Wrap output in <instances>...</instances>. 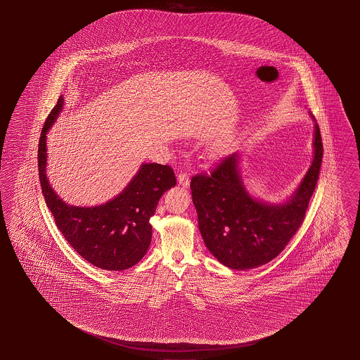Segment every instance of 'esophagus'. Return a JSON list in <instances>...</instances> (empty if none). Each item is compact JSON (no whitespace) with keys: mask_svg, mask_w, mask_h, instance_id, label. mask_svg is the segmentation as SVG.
<instances>
[{"mask_svg":"<svg viewBox=\"0 0 360 360\" xmlns=\"http://www.w3.org/2000/svg\"><path fill=\"white\" fill-rule=\"evenodd\" d=\"M177 181H179V184H180L183 188H188L190 184L189 175H188V174H185V172H183V174H179V176H177Z\"/></svg>","mask_w":360,"mask_h":360,"instance_id":"esophagus-1","label":"esophagus"}]
</instances>
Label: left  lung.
Masks as SVG:
<instances>
[{"label":"left lung","mask_w":360,"mask_h":360,"mask_svg":"<svg viewBox=\"0 0 360 360\" xmlns=\"http://www.w3.org/2000/svg\"><path fill=\"white\" fill-rule=\"evenodd\" d=\"M314 160L293 194L268 203L250 194L241 176L238 152L223 158L210 175L191 179L190 189L207 249L224 266L249 270L279 255L301 227L322 164V139L314 115Z\"/></svg>","instance_id":"1"}]
</instances>
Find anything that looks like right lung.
I'll list each match as a JSON object with an SVG mask.
<instances>
[{"mask_svg":"<svg viewBox=\"0 0 360 360\" xmlns=\"http://www.w3.org/2000/svg\"><path fill=\"white\" fill-rule=\"evenodd\" d=\"M60 96L43 127L38 148V167L46 207L67 242L85 260L105 270L120 271L142 260L152 238L150 217L160 198L176 185L167 165L142 164L123 191L95 207H76L63 202L46 177V133L63 109Z\"/></svg>","mask_w":360,"mask_h":360,"instance_id":"right-lung-1","label":"right lung"}]
</instances>
